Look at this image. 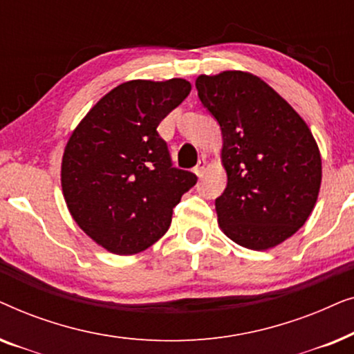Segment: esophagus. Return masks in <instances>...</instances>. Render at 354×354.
<instances>
[{
    "mask_svg": "<svg viewBox=\"0 0 354 354\" xmlns=\"http://www.w3.org/2000/svg\"><path fill=\"white\" fill-rule=\"evenodd\" d=\"M205 171H206V161H205V159H200V161H198V164L195 166V169H193V172H195L198 177H201L203 174H205Z\"/></svg>",
    "mask_w": 354,
    "mask_h": 354,
    "instance_id": "esophagus-1",
    "label": "esophagus"
}]
</instances>
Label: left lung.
I'll return each instance as SVG.
<instances>
[{"instance_id":"1","label":"left lung","mask_w":354,"mask_h":354,"mask_svg":"<svg viewBox=\"0 0 354 354\" xmlns=\"http://www.w3.org/2000/svg\"><path fill=\"white\" fill-rule=\"evenodd\" d=\"M196 90L224 140L227 187L216 198L221 229L245 248L277 246L303 227L317 201L322 162L311 130L248 72L200 75Z\"/></svg>"}]
</instances>
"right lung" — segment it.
<instances>
[{
    "instance_id": "add662e5",
    "label": "right lung",
    "mask_w": 354,
    "mask_h": 354,
    "mask_svg": "<svg viewBox=\"0 0 354 354\" xmlns=\"http://www.w3.org/2000/svg\"><path fill=\"white\" fill-rule=\"evenodd\" d=\"M190 82L130 80L104 95L72 132L61 185L82 230L114 254H135L166 234L172 209L196 183L172 166L158 125Z\"/></svg>"
}]
</instances>
